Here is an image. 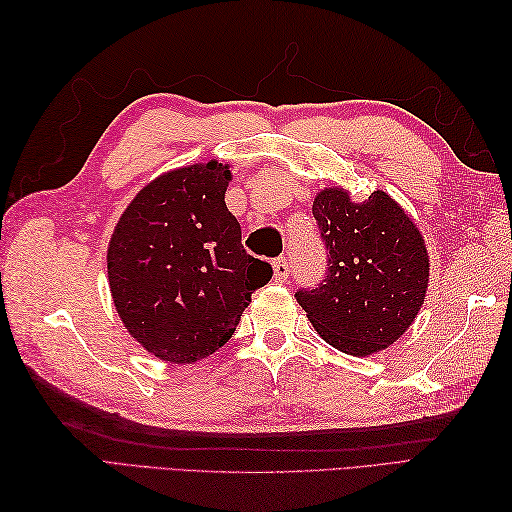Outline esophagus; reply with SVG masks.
Here are the masks:
<instances>
[{
  "label": "esophagus",
  "instance_id": "1",
  "mask_svg": "<svg viewBox=\"0 0 512 512\" xmlns=\"http://www.w3.org/2000/svg\"><path fill=\"white\" fill-rule=\"evenodd\" d=\"M273 268H275V279H277V281H286V279L290 277V262H288V257L275 259Z\"/></svg>",
  "mask_w": 512,
  "mask_h": 512
}]
</instances>
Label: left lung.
I'll use <instances>...</instances> for the list:
<instances>
[{"label": "left lung", "mask_w": 512, "mask_h": 512, "mask_svg": "<svg viewBox=\"0 0 512 512\" xmlns=\"http://www.w3.org/2000/svg\"><path fill=\"white\" fill-rule=\"evenodd\" d=\"M328 250L325 277L295 297L336 350L374 354L416 319L429 286V257L420 231L383 191L361 204L341 189L321 191L312 204Z\"/></svg>", "instance_id": "obj_1"}]
</instances>
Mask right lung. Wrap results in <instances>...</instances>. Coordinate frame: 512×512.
<instances>
[{
    "label": "right lung",
    "instance_id": "add662e5",
    "mask_svg": "<svg viewBox=\"0 0 512 512\" xmlns=\"http://www.w3.org/2000/svg\"><path fill=\"white\" fill-rule=\"evenodd\" d=\"M231 171L191 165L140 191L118 220L107 275L129 334L169 363H195L231 339L273 266L246 253L226 209Z\"/></svg>",
    "mask_w": 512,
    "mask_h": 512
}]
</instances>
